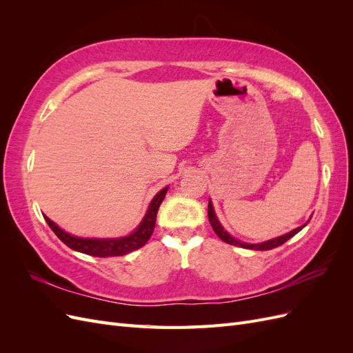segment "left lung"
I'll return each instance as SVG.
<instances>
[{"label":"left lung","mask_w":353,"mask_h":353,"mask_svg":"<svg viewBox=\"0 0 353 353\" xmlns=\"http://www.w3.org/2000/svg\"><path fill=\"white\" fill-rule=\"evenodd\" d=\"M208 216H209V221H210V225H212L213 231L216 232V236H218L222 241H225V243L232 244V245H239V248L250 249V250H271V249H274V248H279V245L284 244L287 240H290L293 236H296V234H297L299 231L303 230V228L307 225V222L311 221V218H312V216L309 218V221H307L306 223H303L302 227H297V228H294L293 231L284 234V236L275 237V239H271V240H268V241H262V243H244V241H240V240H237V239H234L227 230H223V227L221 225V222H219V219H218V216H216L215 209H213V205H212L210 200H209V205H208Z\"/></svg>","instance_id":"1"}]
</instances>
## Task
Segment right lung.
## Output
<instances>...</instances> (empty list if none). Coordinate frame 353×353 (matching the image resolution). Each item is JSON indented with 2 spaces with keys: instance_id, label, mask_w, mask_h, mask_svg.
I'll return each mask as SVG.
<instances>
[{
  "instance_id": "obj_1",
  "label": "right lung",
  "mask_w": 353,
  "mask_h": 353,
  "mask_svg": "<svg viewBox=\"0 0 353 353\" xmlns=\"http://www.w3.org/2000/svg\"><path fill=\"white\" fill-rule=\"evenodd\" d=\"M169 187H165L152 199L150 205L147 208L144 218L131 234L123 237L116 239H83L61 230L56 222H52L48 216L44 215L50 228L54 231L56 236L65 243L72 250H77L90 256H97V258H108V256H123L130 252L143 248V245L152 237L154 225H156V215L160 208V203L163 201Z\"/></svg>"
}]
</instances>
